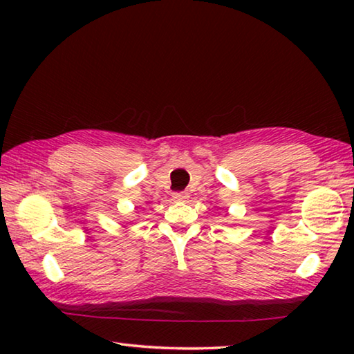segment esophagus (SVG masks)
<instances>
[{"label": "esophagus", "mask_w": 354, "mask_h": 354, "mask_svg": "<svg viewBox=\"0 0 354 354\" xmlns=\"http://www.w3.org/2000/svg\"><path fill=\"white\" fill-rule=\"evenodd\" d=\"M173 198L178 200V201H185L189 198V194H187V192H176V194L173 195Z\"/></svg>", "instance_id": "esophagus-1"}]
</instances>
